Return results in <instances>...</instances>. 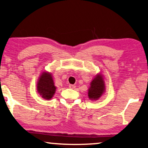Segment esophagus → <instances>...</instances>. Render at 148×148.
Wrapping results in <instances>:
<instances>
[{"mask_svg": "<svg viewBox=\"0 0 148 148\" xmlns=\"http://www.w3.org/2000/svg\"><path fill=\"white\" fill-rule=\"evenodd\" d=\"M69 88H71V89H74L75 88H76V86H75L74 85H72V84H70Z\"/></svg>", "mask_w": 148, "mask_h": 148, "instance_id": "esophagus-1", "label": "esophagus"}]
</instances>
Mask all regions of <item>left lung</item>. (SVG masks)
Returning a JSON list of instances; mask_svg holds the SVG:
<instances>
[{"instance_id":"obj_1","label":"left lung","mask_w":148,"mask_h":148,"mask_svg":"<svg viewBox=\"0 0 148 148\" xmlns=\"http://www.w3.org/2000/svg\"><path fill=\"white\" fill-rule=\"evenodd\" d=\"M105 90L103 77L101 74H98L90 83L88 90V97L91 100H97L101 97Z\"/></svg>"}]
</instances>
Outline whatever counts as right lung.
I'll return each instance as SVG.
<instances>
[{
  "instance_id": "1",
  "label": "right lung",
  "mask_w": 148,
  "mask_h": 148,
  "mask_svg": "<svg viewBox=\"0 0 148 148\" xmlns=\"http://www.w3.org/2000/svg\"><path fill=\"white\" fill-rule=\"evenodd\" d=\"M56 89L51 74L48 72H42L37 84L39 94L45 99H51L55 93Z\"/></svg>"
}]
</instances>
